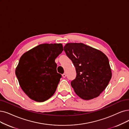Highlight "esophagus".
<instances>
[{
    "instance_id": "obj_1",
    "label": "esophagus",
    "mask_w": 129,
    "mask_h": 129,
    "mask_svg": "<svg viewBox=\"0 0 129 129\" xmlns=\"http://www.w3.org/2000/svg\"><path fill=\"white\" fill-rule=\"evenodd\" d=\"M62 76L63 78H66V74H63L62 75Z\"/></svg>"
}]
</instances>
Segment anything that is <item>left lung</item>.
Masks as SVG:
<instances>
[{
  "instance_id": "obj_1",
  "label": "left lung",
  "mask_w": 129,
  "mask_h": 129,
  "mask_svg": "<svg viewBox=\"0 0 129 129\" xmlns=\"http://www.w3.org/2000/svg\"><path fill=\"white\" fill-rule=\"evenodd\" d=\"M64 50L76 68V78L71 82L75 93L85 100L99 96L112 77L107 56L82 43H67Z\"/></svg>"
}]
</instances>
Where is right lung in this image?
I'll use <instances>...</instances> for the list:
<instances>
[{
    "instance_id": "obj_1",
    "label": "right lung",
    "mask_w": 129,
    "mask_h": 129,
    "mask_svg": "<svg viewBox=\"0 0 129 129\" xmlns=\"http://www.w3.org/2000/svg\"><path fill=\"white\" fill-rule=\"evenodd\" d=\"M63 50L61 43H44L20 57L15 74L21 88L31 100L43 102L54 94L61 78L55 59Z\"/></svg>"
}]
</instances>
